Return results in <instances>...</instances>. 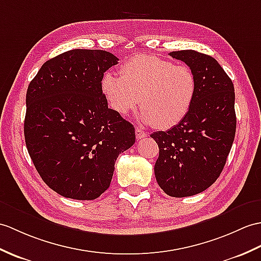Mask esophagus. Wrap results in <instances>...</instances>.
<instances>
[{
	"mask_svg": "<svg viewBox=\"0 0 261 261\" xmlns=\"http://www.w3.org/2000/svg\"><path fill=\"white\" fill-rule=\"evenodd\" d=\"M147 136H148L147 132L141 130L140 128H136V137H137L138 140H140V139H143V138H145Z\"/></svg>",
	"mask_w": 261,
	"mask_h": 261,
	"instance_id": "esophagus-1",
	"label": "esophagus"
}]
</instances>
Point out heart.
Returning <instances> with one entry per match:
<instances>
[{
	"label": "heart",
	"mask_w": 261,
	"mask_h": 261,
	"mask_svg": "<svg viewBox=\"0 0 261 261\" xmlns=\"http://www.w3.org/2000/svg\"><path fill=\"white\" fill-rule=\"evenodd\" d=\"M120 74L107 72L102 76L101 89L109 107L125 117L140 102L141 120L155 129L179 124L196 100L197 77L187 65L140 54L121 65Z\"/></svg>",
	"instance_id": "heart-1"
}]
</instances>
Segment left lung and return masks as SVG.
Returning a JSON list of instances; mask_svg holds the SVG:
<instances>
[{
    "instance_id": "1",
    "label": "left lung",
    "mask_w": 261,
    "mask_h": 261,
    "mask_svg": "<svg viewBox=\"0 0 261 261\" xmlns=\"http://www.w3.org/2000/svg\"><path fill=\"white\" fill-rule=\"evenodd\" d=\"M196 74L198 92L187 117L168 131L151 135L159 147L156 182L168 196L204 191L219 177L236 135L234 88L217 60L195 50L170 52Z\"/></svg>"
}]
</instances>
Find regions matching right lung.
<instances>
[{
  "instance_id": "obj_1",
  "label": "right lung",
  "mask_w": 261,
  "mask_h": 261,
  "mask_svg": "<svg viewBox=\"0 0 261 261\" xmlns=\"http://www.w3.org/2000/svg\"><path fill=\"white\" fill-rule=\"evenodd\" d=\"M118 61L110 52L75 48L46 61L29 84L27 148L42 180L62 197H100L119 154L136 142L135 126L108 108L101 89Z\"/></svg>"
}]
</instances>
